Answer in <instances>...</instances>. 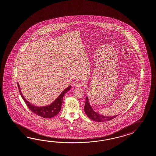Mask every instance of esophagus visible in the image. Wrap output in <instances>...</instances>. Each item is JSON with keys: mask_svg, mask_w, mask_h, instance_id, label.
<instances>
[{"mask_svg": "<svg viewBox=\"0 0 156 156\" xmlns=\"http://www.w3.org/2000/svg\"><path fill=\"white\" fill-rule=\"evenodd\" d=\"M75 86L76 87H81L82 86H83V83L80 82H78L75 83Z\"/></svg>", "mask_w": 156, "mask_h": 156, "instance_id": "esophagus-1", "label": "esophagus"}]
</instances>
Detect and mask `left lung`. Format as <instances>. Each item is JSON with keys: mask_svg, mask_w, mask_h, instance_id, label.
Here are the masks:
<instances>
[{"mask_svg": "<svg viewBox=\"0 0 156 156\" xmlns=\"http://www.w3.org/2000/svg\"><path fill=\"white\" fill-rule=\"evenodd\" d=\"M84 112H85L86 115H87L88 117L90 119H91L92 121L99 122L110 121L111 119L115 118L118 115H116L114 116L106 117V116H104V115H101V114L95 112L94 109H92L91 106L90 105L89 100L88 99L87 97L86 98V103L84 105Z\"/></svg>", "mask_w": 156, "mask_h": 156, "instance_id": "8db88e82", "label": "left lung"}]
</instances>
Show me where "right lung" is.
Instances as JSON below:
<instances>
[{
  "label": "right lung",
  "instance_id": "obj_1",
  "mask_svg": "<svg viewBox=\"0 0 156 156\" xmlns=\"http://www.w3.org/2000/svg\"><path fill=\"white\" fill-rule=\"evenodd\" d=\"M17 84H18V87H19L20 95L21 96L23 100H24L25 104H27V107L29 108V109L35 114L38 115L40 117H42L43 118H52L54 116H55L56 115H57L60 112V111L61 110V106L62 104L63 97L65 95V93L69 91L71 88L70 86H69L68 87L66 88L64 91L61 92V94L58 96L57 99L49 105L39 107L31 104L23 97L21 91L19 84V83H17Z\"/></svg>",
  "mask_w": 156,
  "mask_h": 156
}]
</instances>
